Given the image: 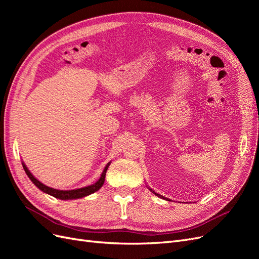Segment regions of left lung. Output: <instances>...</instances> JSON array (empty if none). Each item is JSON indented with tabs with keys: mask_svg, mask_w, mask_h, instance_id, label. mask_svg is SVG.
I'll return each mask as SVG.
<instances>
[{
	"mask_svg": "<svg viewBox=\"0 0 259 259\" xmlns=\"http://www.w3.org/2000/svg\"><path fill=\"white\" fill-rule=\"evenodd\" d=\"M150 190L152 191V189H150ZM152 192H153V193H154L155 195H158V197H159V198H161V199H164V200H168V199H166V198H164V197H163V195H160V194H158V193H155L154 191H152Z\"/></svg>",
	"mask_w": 259,
	"mask_h": 259,
	"instance_id": "obj_1",
	"label": "left lung"
}]
</instances>
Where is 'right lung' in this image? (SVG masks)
<instances>
[{
	"instance_id": "1",
	"label": "right lung",
	"mask_w": 259,
	"mask_h": 259,
	"mask_svg": "<svg viewBox=\"0 0 259 259\" xmlns=\"http://www.w3.org/2000/svg\"><path fill=\"white\" fill-rule=\"evenodd\" d=\"M109 165H110V162H109L104 171L103 174H101L100 178L97 180V182L95 184H93L91 186H88V187H83V188H80V189H74V190H58V189H54V188H51V187H48L45 186L44 184H42L40 180H37L32 174L30 173V170L28 169V167L25 165V163L22 162V166H23V169H25L26 174L28 175V177L31 179V182H32L38 189L42 190L43 192L48 193L50 195H52V197H55L57 199H60V200H73V199H80V198H83V197H86V195H90L94 192L98 191L101 187H103L104 183H105V177H106V173H107V169L109 167Z\"/></svg>"
}]
</instances>
